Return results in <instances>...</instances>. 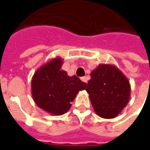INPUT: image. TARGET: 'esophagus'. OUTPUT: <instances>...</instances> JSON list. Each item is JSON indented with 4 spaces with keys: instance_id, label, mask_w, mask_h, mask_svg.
Returning a JSON list of instances; mask_svg holds the SVG:
<instances>
[{
    "instance_id": "34e87169",
    "label": "esophagus",
    "mask_w": 150,
    "mask_h": 150,
    "mask_svg": "<svg viewBox=\"0 0 150 150\" xmlns=\"http://www.w3.org/2000/svg\"><path fill=\"white\" fill-rule=\"evenodd\" d=\"M81 80L83 82H84V83H87L88 82V77L87 76H82V77H81Z\"/></svg>"
}]
</instances>
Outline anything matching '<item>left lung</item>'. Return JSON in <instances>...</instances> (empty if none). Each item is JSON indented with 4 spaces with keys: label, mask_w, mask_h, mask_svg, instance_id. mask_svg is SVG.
<instances>
[{
    "label": "left lung",
    "mask_w": 150,
    "mask_h": 150,
    "mask_svg": "<svg viewBox=\"0 0 150 150\" xmlns=\"http://www.w3.org/2000/svg\"><path fill=\"white\" fill-rule=\"evenodd\" d=\"M90 76L86 91L96 114L105 119L117 117L131 97L128 79L110 64H99Z\"/></svg>",
    "instance_id": "8db88e82"
}]
</instances>
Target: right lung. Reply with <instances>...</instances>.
I'll list each match as a JSON object with an SVG mask.
<instances>
[{"label":"right lung","mask_w":150,"mask_h":150,"mask_svg":"<svg viewBox=\"0 0 150 150\" xmlns=\"http://www.w3.org/2000/svg\"><path fill=\"white\" fill-rule=\"evenodd\" d=\"M62 64L61 57L51 59L34 73L31 81L32 96L37 105L55 116L67 112L79 91L87 87L79 77L69 76L61 69Z\"/></svg>","instance_id":"right-lung-1"}]
</instances>
